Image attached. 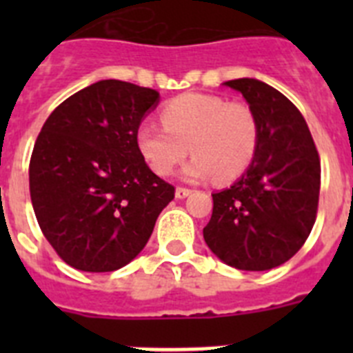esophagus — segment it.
<instances>
[{
    "instance_id": "esophagus-1",
    "label": "esophagus",
    "mask_w": 353,
    "mask_h": 353,
    "mask_svg": "<svg viewBox=\"0 0 353 353\" xmlns=\"http://www.w3.org/2000/svg\"><path fill=\"white\" fill-rule=\"evenodd\" d=\"M191 192H192V189H187V187H176L174 196H176L179 199H183V198H187V196L191 194Z\"/></svg>"
}]
</instances>
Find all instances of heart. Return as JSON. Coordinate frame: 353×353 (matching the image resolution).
<instances>
[{"label": "heart", "instance_id": "b5f03b06", "mask_svg": "<svg viewBox=\"0 0 353 353\" xmlns=\"http://www.w3.org/2000/svg\"><path fill=\"white\" fill-rule=\"evenodd\" d=\"M164 125L141 121L136 143L159 176H168L187 157L182 179L199 182L210 176L228 182L244 173L256 154L260 123L251 108L224 97L183 93L162 108Z\"/></svg>", "mask_w": 353, "mask_h": 353}]
</instances>
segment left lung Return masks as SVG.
<instances>
[{"instance_id":"1","label":"left lung","mask_w":353,"mask_h":353,"mask_svg":"<svg viewBox=\"0 0 353 353\" xmlns=\"http://www.w3.org/2000/svg\"><path fill=\"white\" fill-rule=\"evenodd\" d=\"M242 93L260 123L251 166L230 189L212 194L203 228L210 251L239 270H270L304 245L320 196V157L304 117L258 79L226 81Z\"/></svg>"}]
</instances>
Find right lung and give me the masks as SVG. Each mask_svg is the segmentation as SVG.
<instances>
[{
    "instance_id": "obj_1",
    "label": "right lung",
    "mask_w": 353,
    "mask_h": 353,
    "mask_svg": "<svg viewBox=\"0 0 353 353\" xmlns=\"http://www.w3.org/2000/svg\"><path fill=\"white\" fill-rule=\"evenodd\" d=\"M159 92L93 83L49 114L30 161L37 221L58 256L84 272H113L138 256L174 187L143 159L136 130Z\"/></svg>"
}]
</instances>
